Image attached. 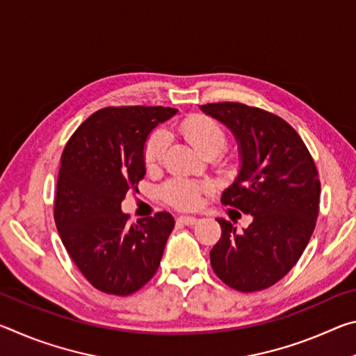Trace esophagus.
<instances>
[{"mask_svg": "<svg viewBox=\"0 0 356 356\" xmlns=\"http://www.w3.org/2000/svg\"><path fill=\"white\" fill-rule=\"evenodd\" d=\"M179 222H182V225H185V226H193V225H196L197 221V218H195V216H185V215H182V216H179Z\"/></svg>", "mask_w": 356, "mask_h": 356, "instance_id": "1", "label": "esophagus"}]
</instances>
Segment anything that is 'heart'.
<instances>
[{
  "label": "heart",
  "mask_w": 356,
  "mask_h": 356,
  "mask_svg": "<svg viewBox=\"0 0 356 356\" xmlns=\"http://www.w3.org/2000/svg\"><path fill=\"white\" fill-rule=\"evenodd\" d=\"M177 134L202 155L221 154L226 147V134L218 122L202 114H193L176 125ZM168 147V135L156 130L144 146V165L147 170L159 168ZM202 186L185 179H174L165 186V197L180 209H195L201 200Z\"/></svg>",
  "instance_id": "heart-1"
}]
</instances>
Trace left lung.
<instances>
[{"label": "left lung", "instance_id": "8db88e82", "mask_svg": "<svg viewBox=\"0 0 356 356\" xmlns=\"http://www.w3.org/2000/svg\"><path fill=\"white\" fill-rule=\"evenodd\" d=\"M201 111L225 124L238 146L240 170L221 202L252 216L242 232L218 218L221 238L210 264L229 287L262 291L291 272L316 227L321 180L314 160L286 120L261 108L222 102Z\"/></svg>", "mask_w": 356, "mask_h": 356}]
</instances>
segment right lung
Masks as SVG:
<instances>
[{
    "mask_svg": "<svg viewBox=\"0 0 356 356\" xmlns=\"http://www.w3.org/2000/svg\"><path fill=\"white\" fill-rule=\"evenodd\" d=\"M176 108L118 106L94 113L65 146L58 176L55 221L72 261L91 284L111 295H130L152 280L171 213L129 226L120 204L146 176L144 146Z\"/></svg>",
    "mask_w": 356,
    "mask_h": 356,
    "instance_id": "add662e5",
    "label": "right lung"
}]
</instances>
